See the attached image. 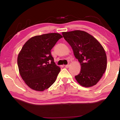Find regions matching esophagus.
<instances>
[{
	"mask_svg": "<svg viewBox=\"0 0 120 120\" xmlns=\"http://www.w3.org/2000/svg\"><path fill=\"white\" fill-rule=\"evenodd\" d=\"M70 62H69V63H68V64H67V65H66V66H65V67H66V68H68L70 66Z\"/></svg>",
	"mask_w": 120,
	"mask_h": 120,
	"instance_id": "1",
	"label": "esophagus"
}]
</instances>
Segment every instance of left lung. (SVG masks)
<instances>
[{
  "mask_svg": "<svg viewBox=\"0 0 120 120\" xmlns=\"http://www.w3.org/2000/svg\"><path fill=\"white\" fill-rule=\"evenodd\" d=\"M62 34L81 65L80 73L75 76L77 82L85 87L94 86L106 69L107 57L104 48L96 38L85 31L76 30Z\"/></svg>",
  "mask_w": 120,
  "mask_h": 120,
  "instance_id": "8db88e82",
  "label": "left lung"
}]
</instances>
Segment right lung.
I'll use <instances>...</instances> for the list:
<instances>
[{"label":"right lung","instance_id":"1","mask_svg":"<svg viewBox=\"0 0 120 120\" xmlns=\"http://www.w3.org/2000/svg\"><path fill=\"white\" fill-rule=\"evenodd\" d=\"M61 38L56 33L35 36L22 47L17 58L18 67L20 75L30 88L41 92L55 82L60 68L54 62L51 50Z\"/></svg>","mask_w":120,"mask_h":120}]
</instances>
